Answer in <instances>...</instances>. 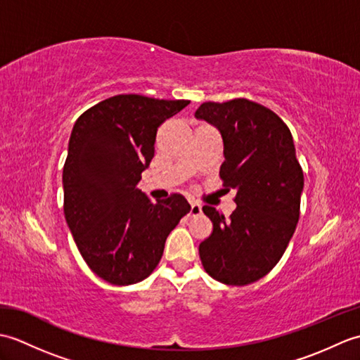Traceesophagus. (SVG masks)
<instances>
[{
    "label": "esophagus",
    "instance_id": "34e87169",
    "mask_svg": "<svg viewBox=\"0 0 360 360\" xmlns=\"http://www.w3.org/2000/svg\"><path fill=\"white\" fill-rule=\"evenodd\" d=\"M201 212H202L201 204H198V202H192V204H190V212H188V215H190V217H198V215H201Z\"/></svg>",
    "mask_w": 360,
    "mask_h": 360
}]
</instances>
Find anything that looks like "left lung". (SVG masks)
Here are the masks:
<instances>
[{
	"label": "left lung",
	"mask_w": 360,
	"mask_h": 360,
	"mask_svg": "<svg viewBox=\"0 0 360 360\" xmlns=\"http://www.w3.org/2000/svg\"><path fill=\"white\" fill-rule=\"evenodd\" d=\"M195 116L219 129L226 158L219 178L236 190L229 219L202 207L213 229L200 244L201 263L219 283L250 285L280 262L300 218L304 179L292 134L272 110L248 98L205 102Z\"/></svg>",
	"instance_id": "left-lung-1"
}]
</instances>
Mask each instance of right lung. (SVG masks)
Instances as JSON below:
<instances>
[{
	"mask_svg": "<svg viewBox=\"0 0 360 360\" xmlns=\"http://www.w3.org/2000/svg\"><path fill=\"white\" fill-rule=\"evenodd\" d=\"M190 101L119 94L75 122L63 167L66 223L89 269L116 286L156 269L168 233L190 212L173 193L156 204L137 184L155 156L158 128Z\"/></svg>",
	"mask_w": 360,
	"mask_h": 360,
	"instance_id": "1",
	"label": "right lung"
}]
</instances>
